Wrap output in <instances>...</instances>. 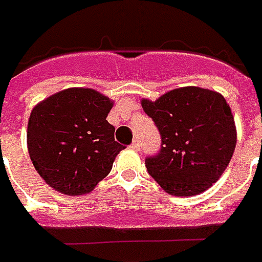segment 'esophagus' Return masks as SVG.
<instances>
[{"label": "esophagus", "instance_id": "34e87169", "mask_svg": "<svg viewBox=\"0 0 262 262\" xmlns=\"http://www.w3.org/2000/svg\"><path fill=\"white\" fill-rule=\"evenodd\" d=\"M131 149H134V151H138L140 149V141L138 140H134V142L131 144V146H129Z\"/></svg>", "mask_w": 262, "mask_h": 262}]
</instances>
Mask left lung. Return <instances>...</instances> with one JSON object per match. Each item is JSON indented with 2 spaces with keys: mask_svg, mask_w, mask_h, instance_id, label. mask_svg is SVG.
<instances>
[{
  "mask_svg": "<svg viewBox=\"0 0 262 262\" xmlns=\"http://www.w3.org/2000/svg\"><path fill=\"white\" fill-rule=\"evenodd\" d=\"M141 105L157 124L162 146L146 158L148 173L166 193L194 196L219 181L237 144L234 117L226 98L209 89H173Z\"/></svg>",
  "mask_w": 262,
  "mask_h": 262,
  "instance_id": "8db88e82",
  "label": "left lung"
}]
</instances>
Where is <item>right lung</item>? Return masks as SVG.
<instances>
[{
    "label": "right lung",
    "instance_id": "add662e5",
    "mask_svg": "<svg viewBox=\"0 0 262 262\" xmlns=\"http://www.w3.org/2000/svg\"><path fill=\"white\" fill-rule=\"evenodd\" d=\"M114 101L94 89L70 87L35 105L28 121L29 158L40 178L68 196L90 193L124 146L105 118Z\"/></svg>",
    "mask_w": 262,
    "mask_h": 262
}]
</instances>
